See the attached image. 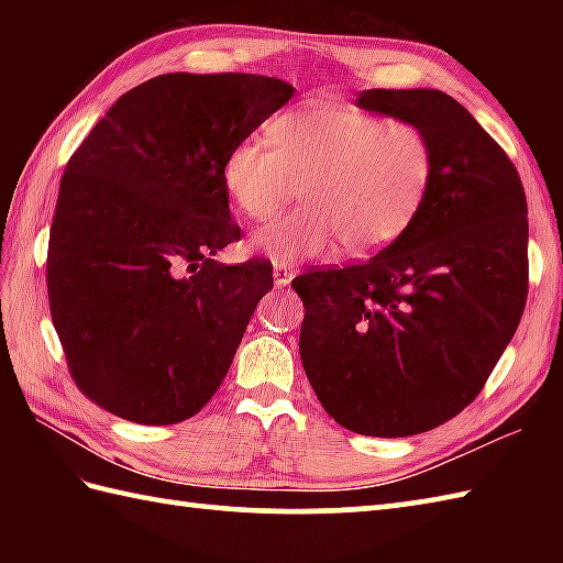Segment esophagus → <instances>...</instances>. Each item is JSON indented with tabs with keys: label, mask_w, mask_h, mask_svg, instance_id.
<instances>
[{
	"label": "esophagus",
	"mask_w": 563,
	"mask_h": 563,
	"mask_svg": "<svg viewBox=\"0 0 563 563\" xmlns=\"http://www.w3.org/2000/svg\"><path fill=\"white\" fill-rule=\"evenodd\" d=\"M292 275H295L292 263H288V261H275L273 263V280H275V285H278V288L288 285L292 280Z\"/></svg>",
	"instance_id": "1"
}]
</instances>
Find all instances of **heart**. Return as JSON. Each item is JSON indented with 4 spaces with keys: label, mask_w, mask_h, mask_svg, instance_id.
Masks as SVG:
<instances>
[{
    "label": "heart",
    "mask_w": 563,
    "mask_h": 563,
    "mask_svg": "<svg viewBox=\"0 0 563 563\" xmlns=\"http://www.w3.org/2000/svg\"><path fill=\"white\" fill-rule=\"evenodd\" d=\"M435 178L421 125L351 106L307 103L275 118L271 140L249 135L227 152L222 184L249 220H266L305 184V206L251 236L275 261L312 258L336 242L369 254L409 230Z\"/></svg>",
    "instance_id": "heart-1"
}]
</instances>
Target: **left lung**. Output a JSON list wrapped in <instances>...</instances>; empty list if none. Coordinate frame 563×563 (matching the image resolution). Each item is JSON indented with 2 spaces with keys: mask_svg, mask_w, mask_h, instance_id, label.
Listing matches in <instances>:
<instances>
[{
  "mask_svg": "<svg viewBox=\"0 0 563 563\" xmlns=\"http://www.w3.org/2000/svg\"><path fill=\"white\" fill-rule=\"evenodd\" d=\"M357 106L426 130L433 188L373 258L292 280L305 305L300 357L333 421L406 438L466 409L516 333L528 302V200L508 154L445 91L367 89Z\"/></svg>",
  "mask_w": 563,
  "mask_h": 563,
  "instance_id": "obj_1",
  "label": "left lung"
}]
</instances>
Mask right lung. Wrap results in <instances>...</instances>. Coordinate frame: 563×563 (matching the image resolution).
I'll list each match as a JSON object with an SVG mask.
<instances>
[{
    "label": "right lung",
    "instance_id": "right-lung-1",
    "mask_svg": "<svg viewBox=\"0 0 563 563\" xmlns=\"http://www.w3.org/2000/svg\"><path fill=\"white\" fill-rule=\"evenodd\" d=\"M288 81L172 71L118 99L67 162L47 242V302L84 397L125 421H186L218 391L266 258L214 261L242 230L227 152L292 99Z\"/></svg>",
    "mask_w": 563,
    "mask_h": 563
}]
</instances>
